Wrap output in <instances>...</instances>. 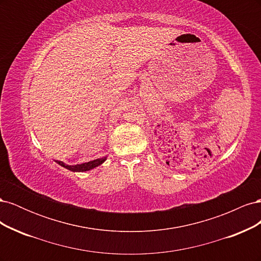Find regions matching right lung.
<instances>
[{
	"mask_svg": "<svg viewBox=\"0 0 261 261\" xmlns=\"http://www.w3.org/2000/svg\"><path fill=\"white\" fill-rule=\"evenodd\" d=\"M106 160H107V156L100 158V159H96V160H92V161L86 162V163L76 164V165H68V164H65L64 162L58 161V160L55 162L59 163L60 165H62L63 168H65V169L72 171V172H86V171H89V170H92L94 168L99 167V165H101Z\"/></svg>",
	"mask_w": 261,
	"mask_h": 261,
	"instance_id": "right-lung-1",
	"label": "right lung"
}]
</instances>
